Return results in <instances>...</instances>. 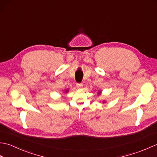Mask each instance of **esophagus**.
<instances>
[{
  "mask_svg": "<svg viewBox=\"0 0 157 157\" xmlns=\"http://www.w3.org/2000/svg\"><path fill=\"white\" fill-rule=\"evenodd\" d=\"M76 86H77V88H78V89H80L83 86V84H77Z\"/></svg>",
  "mask_w": 157,
  "mask_h": 157,
  "instance_id": "obj_1",
  "label": "esophagus"
}]
</instances>
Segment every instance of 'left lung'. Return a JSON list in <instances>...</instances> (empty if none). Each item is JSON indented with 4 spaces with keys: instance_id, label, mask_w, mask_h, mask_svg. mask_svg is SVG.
<instances>
[{
    "instance_id": "obj_1",
    "label": "left lung",
    "mask_w": 157,
    "mask_h": 157,
    "mask_svg": "<svg viewBox=\"0 0 157 157\" xmlns=\"http://www.w3.org/2000/svg\"><path fill=\"white\" fill-rule=\"evenodd\" d=\"M101 93H102V91H101V90H98V92H97V94L99 96V95H101ZM102 102H103V103H105V102H106V101H102Z\"/></svg>"
}]
</instances>
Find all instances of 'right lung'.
I'll list each match as a JSON object with an SVG mask.
<instances>
[{
  "instance_id": "obj_1",
  "label": "right lung",
  "mask_w": 157,
  "mask_h": 157,
  "mask_svg": "<svg viewBox=\"0 0 157 157\" xmlns=\"http://www.w3.org/2000/svg\"><path fill=\"white\" fill-rule=\"evenodd\" d=\"M63 92H64L65 93H67L69 92V89H67V90H64Z\"/></svg>"
}]
</instances>
